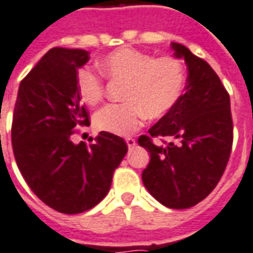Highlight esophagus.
<instances>
[{"mask_svg":"<svg viewBox=\"0 0 253 253\" xmlns=\"http://www.w3.org/2000/svg\"><path fill=\"white\" fill-rule=\"evenodd\" d=\"M125 141H126V144H128L129 149L134 148V145H136V139H133V137H126V139H125Z\"/></svg>","mask_w":253,"mask_h":253,"instance_id":"34e87169","label":"esophagus"}]
</instances>
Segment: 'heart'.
<instances>
[{"label": "heart", "mask_w": 253, "mask_h": 253, "mask_svg": "<svg viewBox=\"0 0 253 253\" xmlns=\"http://www.w3.org/2000/svg\"><path fill=\"white\" fill-rule=\"evenodd\" d=\"M99 67L110 79L126 82L125 102L108 105L94 117L95 126L109 133L129 134L140 128L145 116H165L185 88V67L172 56L156 58L140 49L119 48L105 55ZM77 87L82 101L90 106L98 105L105 97L104 78L93 68L79 70Z\"/></svg>", "instance_id": "b5f03b06"}]
</instances>
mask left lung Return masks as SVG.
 <instances>
[{
	"mask_svg": "<svg viewBox=\"0 0 253 253\" xmlns=\"http://www.w3.org/2000/svg\"><path fill=\"white\" fill-rule=\"evenodd\" d=\"M171 47L187 66L186 91L137 141L151 155L141 175L151 195L167 208L187 209L220 182L233 144V121L229 94L214 70L185 45Z\"/></svg>",
	"mask_w": 253,
	"mask_h": 253,
	"instance_id": "left-lung-1",
	"label": "left lung"
}]
</instances>
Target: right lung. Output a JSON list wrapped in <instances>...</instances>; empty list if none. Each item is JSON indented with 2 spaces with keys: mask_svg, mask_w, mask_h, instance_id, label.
<instances>
[{
  "mask_svg": "<svg viewBox=\"0 0 253 253\" xmlns=\"http://www.w3.org/2000/svg\"><path fill=\"white\" fill-rule=\"evenodd\" d=\"M84 49H49L21 81L12 121V147L23 178L38 198L64 214L91 209L108 194L125 140L99 132L90 145L71 141L90 116L77 87ZM93 140V139H91Z\"/></svg>",
  "mask_w": 253,
  "mask_h": 253,
  "instance_id": "add662e5",
  "label": "right lung"
}]
</instances>
